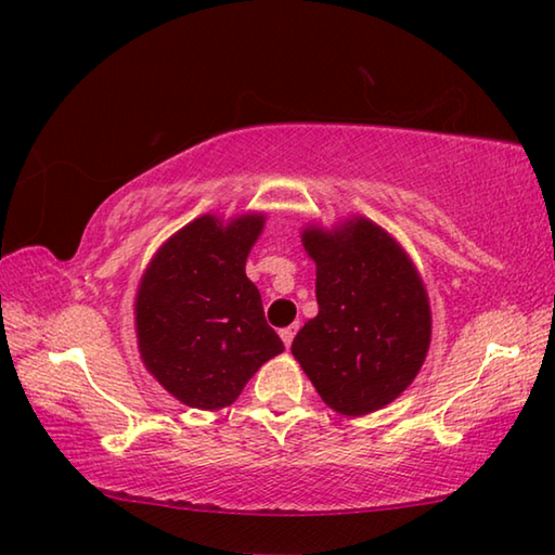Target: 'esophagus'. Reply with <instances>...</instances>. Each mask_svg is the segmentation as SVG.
<instances>
[{"label": "esophagus", "mask_w": 555, "mask_h": 555, "mask_svg": "<svg viewBox=\"0 0 555 555\" xmlns=\"http://www.w3.org/2000/svg\"><path fill=\"white\" fill-rule=\"evenodd\" d=\"M296 331H298V325H296V323H294V325H288V327H284V331H279L281 340H284V345H286V347H291V343H294V335H296Z\"/></svg>", "instance_id": "34e87169"}]
</instances>
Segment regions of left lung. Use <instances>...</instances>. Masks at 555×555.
Segmentation results:
<instances>
[{"label": "left lung", "mask_w": 555, "mask_h": 555, "mask_svg": "<svg viewBox=\"0 0 555 555\" xmlns=\"http://www.w3.org/2000/svg\"><path fill=\"white\" fill-rule=\"evenodd\" d=\"M315 261L318 315L294 337L300 367L327 406L364 416L416 379L430 345V306L416 267L379 224L304 230Z\"/></svg>", "instance_id": "obj_1"}]
</instances>
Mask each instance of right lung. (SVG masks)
<instances>
[{
    "mask_svg": "<svg viewBox=\"0 0 555 555\" xmlns=\"http://www.w3.org/2000/svg\"><path fill=\"white\" fill-rule=\"evenodd\" d=\"M264 215L185 224L156 251L137 291V340L146 370L185 406L218 411L261 364L284 352L259 288L244 274Z\"/></svg>",
    "mask_w": 555,
    "mask_h": 555,
    "instance_id": "add662e5",
    "label": "right lung"
}]
</instances>
